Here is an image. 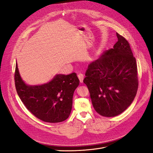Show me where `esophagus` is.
<instances>
[{
	"mask_svg": "<svg viewBox=\"0 0 153 153\" xmlns=\"http://www.w3.org/2000/svg\"><path fill=\"white\" fill-rule=\"evenodd\" d=\"M77 76H78V79H79L80 83H82V82H83V80H84V75H83L82 73H79V74H78Z\"/></svg>",
	"mask_w": 153,
	"mask_h": 153,
	"instance_id": "obj_1",
	"label": "esophagus"
}]
</instances>
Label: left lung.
<instances>
[{"mask_svg": "<svg viewBox=\"0 0 153 153\" xmlns=\"http://www.w3.org/2000/svg\"><path fill=\"white\" fill-rule=\"evenodd\" d=\"M118 41L91 62L84 83L94 108L104 117H114L130 105L138 86L137 66L128 41L116 33Z\"/></svg>", "mask_w": 153, "mask_h": 153, "instance_id": "8db88e82", "label": "left lung"}]
</instances>
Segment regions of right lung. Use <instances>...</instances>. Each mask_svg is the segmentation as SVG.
Here are the masks:
<instances>
[{"instance_id": "obj_1", "label": "right lung", "mask_w": 153, "mask_h": 153, "mask_svg": "<svg viewBox=\"0 0 153 153\" xmlns=\"http://www.w3.org/2000/svg\"><path fill=\"white\" fill-rule=\"evenodd\" d=\"M15 83L17 93L27 109L47 123H60L70 115L74 91L80 81L75 73L57 75L47 84L28 85L20 75L16 64Z\"/></svg>"}]
</instances>
